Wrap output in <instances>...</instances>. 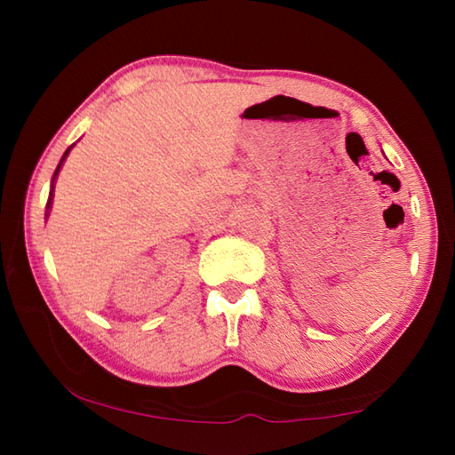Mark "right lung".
Listing matches in <instances>:
<instances>
[{
	"label": "right lung",
	"instance_id": "right-lung-1",
	"mask_svg": "<svg viewBox=\"0 0 455 455\" xmlns=\"http://www.w3.org/2000/svg\"><path fill=\"white\" fill-rule=\"evenodd\" d=\"M74 146V144H72ZM72 146L70 148H68L66 152H64V156H61V160H60V164H58V168H56V172H53V179H52V190H50V198H48V206H45V209H52V198H53V180H56V176H58V172H60V168H61V164H64V160H66V156L68 154H70V150H72ZM45 217H48V212H45Z\"/></svg>",
	"mask_w": 455,
	"mask_h": 455
}]
</instances>
